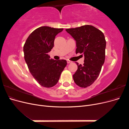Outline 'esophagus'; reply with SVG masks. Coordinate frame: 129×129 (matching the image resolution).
<instances>
[{
	"label": "esophagus",
	"instance_id": "34e87169",
	"mask_svg": "<svg viewBox=\"0 0 129 129\" xmlns=\"http://www.w3.org/2000/svg\"><path fill=\"white\" fill-rule=\"evenodd\" d=\"M67 63H72V62L71 61L67 60Z\"/></svg>",
	"mask_w": 129,
	"mask_h": 129
}]
</instances>
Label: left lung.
Segmentation results:
<instances>
[{
    "label": "left lung",
    "instance_id": "left-lung-1",
    "mask_svg": "<svg viewBox=\"0 0 129 129\" xmlns=\"http://www.w3.org/2000/svg\"><path fill=\"white\" fill-rule=\"evenodd\" d=\"M66 30L75 39L76 53L84 56L83 65H77L73 75L75 83L81 88L91 85L100 75L105 57L106 41L104 34L91 25H84Z\"/></svg>",
    "mask_w": 129,
    "mask_h": 129
}]
</instances>
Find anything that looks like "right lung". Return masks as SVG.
<instances>
[{
	"label": "right lung",
	"mask_w": 129,
	"mask_h": 129,
	"mask_svg": "<svg viewBox=\"0 0 129 129\" xmlns=\"http://www.w3.org/2000/svg\"><path fill=\"white\" fill-rule=\"evenodd\" d=\"M63 29L40 27L29 35L24 44V58L29 72L42 87L54 86L67 64L65 60L50 58L48 54L54 47L55 36Z\"/></svg>",
	"instance_id": "1"
}]
</instances>
